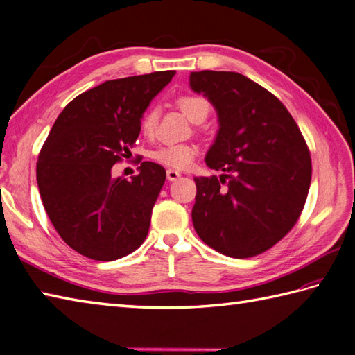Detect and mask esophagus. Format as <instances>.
Masks as SVG:
<instances>
[{"mask_svg": "<svg viewBox=\"0 0 355 355\" xmlns=\"http://www.w3.org/2000/svg\"><path fill=\"white\" fill-rule=\"evenodd\" d=\"M166 177H168L169 182H177V180L182 177V173H180L178 171H173V169H168L166 171Z\"/></svg>", "mask_w": 355, "mask_h": 355, "instance_id": "esophagus-1", "label": "esophagus"}]
</instances>
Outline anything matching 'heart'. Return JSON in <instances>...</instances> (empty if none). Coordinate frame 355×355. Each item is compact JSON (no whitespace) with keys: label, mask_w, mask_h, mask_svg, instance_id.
<instances>
[{"label":"heart","mask_w":355,"mask_h":355,"mask_svg":"<svg viewBox=\"0 0 355 355\" xmlns=\"http://www.w3.org/2000/svg\"><path fill=\"white\" fill-rule=\"evenodd\" d=\"M180 110H182L187 119L195 123H201L209 116L210 103L200 94H186L177 99ZM158 123V110L155 107L148 108L140 119V131L146 137H153ZM198 146L193 143H168V145L158 146L153 150L150 157L163 166L172 169H187L191 168L195 158L198 155Z\"/></svg>","instance_id":"obj_1"}]
</instances>
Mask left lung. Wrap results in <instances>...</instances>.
Returning <instances> with one entry per match:
<instances>
[{"label": "left lung", "instance_id": "1", "mask_svg": "<svg viewBox=\"0 0 355 355\" xmlns=\"http://www.w3.org/2000/svg\"><path fill=\"white\" fill-rule=\"evenodd\" d=\"M191 88L218 112L206 155L220 177H195L193 227L230 258H252L279 243L297 223L311 183V157L284 103L235 71L191 73Z\"/></svg>", "mask_w": 355, "mask_h": 355}]
</instances>
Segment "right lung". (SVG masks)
Segmentation results:
<instances>
[{"mask_svg": "<svg viewBox=\"0 0 355 355\" xmlns=\"http://www.w3.org/2000/svg\"><path fill=\"white\" fill-rule=\"evenodd\" d=\"M175 71L107 80L79 94L56 119L36 163L41 200L67 245L94 261H116L145 241L166 180L143 162L137 175L112 177L140 134L149 102Z\"/></svg>", "mask_w": 355, "mask_h": 355, "instance_id": "add662e5", "label": "right lung"}]
</instances>
